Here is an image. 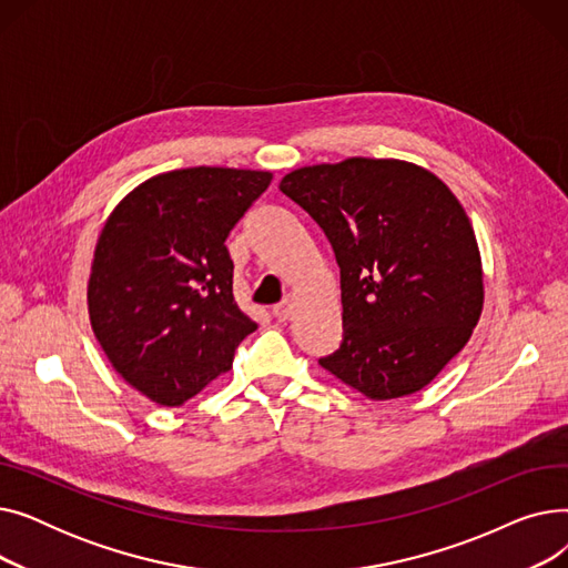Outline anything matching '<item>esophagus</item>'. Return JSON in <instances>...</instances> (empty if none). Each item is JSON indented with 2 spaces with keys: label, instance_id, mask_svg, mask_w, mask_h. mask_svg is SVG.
I'll return each mask as SVG.
<instances>
[{
  "label": "esophagus",
  "instance_id": "1",
  "mask_svg": "<svg viewBox=\"0 0 568 568\" xmlns=\"http://www.w3.org/2000/svg\"><path fill=\"white\" fill-rule=\"evenodd\" d=\"M292 308H294V306H292V302H290V300H283L281 304H276V306H274V311H272V313H274V317H276L278 322H287V320H290V315H292Z\"/></svg>",
  "mask_w": 568,
  "mask_h": 568
}]
</instances>
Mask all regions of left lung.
<instances>
[{"label":"left lung","instance_id":"8db88e82","mask_svg":"<svg viewBox=\"0 0 568 568\" xmlns=\"http://www.w3.org/2000/svg\"><path fill=\"white\" fill-rule=\"evenodd\" d=\"M281 191L322 227L341 266L343 343L320 366L373 400L424 389L484 308L463 204L433 172L394 159L300 168Z\"/></svg>","mask_w":568,"mask_h":568}]
</instances>
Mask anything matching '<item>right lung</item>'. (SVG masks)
<instances>
[{
	"label": "right lung",
	"instance_id": "add662e5",
	"mask_svg": "<svg viewBox=\"0 0 568 568\" xmlns=\"http://www.w3.org/2000/svg\"><path fill=\"white\" fill-rule=\"evenodd\" d=\"M272 172L186 168L146 179L105 221L87 285L114 371L165 407L232 368L257 324L239 311L225 239Z\"/></svg>",
	"mask_w": 568,
	"mask_h": 568
}]
</instances>
